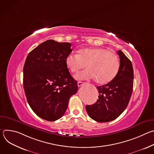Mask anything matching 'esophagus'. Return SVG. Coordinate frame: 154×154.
Wrapping results in <instances>:
<instances>
[{"mask_svg":"<svg viewBox=\"0 0 154 154\" xmlns=\"http://www.w3.org/2000/svg\"><path fill=\"white\" fill-rule=\"evenodd\" d=\"M83 82H77V85H78V86H81L82 85H83Z\"/></svg>","mask_w":154,"mask_h":154,"instance_id":"34e87169","label":"esophagus"}]
</instances>
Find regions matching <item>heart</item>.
Returning <instances> with one entry per match:
<instances>
[{
  "label": "heart",
  "instance_id": "obj_1",
  "mask_svg": "<svg viewBox=\"0 0 154 154\" xmlns=\"http://www.w3.org/2000/svg\"><path fill=\"white\" fill-rule=\"evenodd\" d=\"M67 68L72 73H77L83 69L85 71L75 75L79 80L95 79L99 85L112 82L119 69V60L118 56L101 48H86L78 51V54H69L65 60Z\"/></svg>",
  "mask_w": 154,
  "mask_h": 154
}]
</instances>
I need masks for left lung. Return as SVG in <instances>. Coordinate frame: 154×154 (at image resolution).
I'll return each instance as SVG.
<instances>
[{
    "instance_id": "8db88e82",
    "label": "left lung",
    "mask_w": 154,
    "mask_h": 154,
    "mask_svg": "<svg viewBox=\"0 0 154 154\" xmlns=\"http://www.w3.org/2000/svg\"><path fill=\"white\" fill-rule=\"evenodd\" d=\"M118 54L120 66L116 76L109 83L97 86L99 99L95 103L86 105L89 116L99 122L112 121L119 116L127 108L132 94V64L121 50Z\"/></svg>"
}]
</instances>
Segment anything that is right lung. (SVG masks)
<instances>
[{"mask_svg":"<svg viewBox=\"0 0 154 154\" xmlns=\"http://www.w3.org/2000/svg\"><path fill=\"white\" fill-rule=\"evenodd\" d=\"M69 42L47 40L27 55L23 85L27 102L41 118L55 121L66 111L70 97L78 90L65 60L72 49Z\"/></svg>","mask_w":154,"mask_h":154,"instance_id":"add662e5","label":"right lung"}]
</instances>
